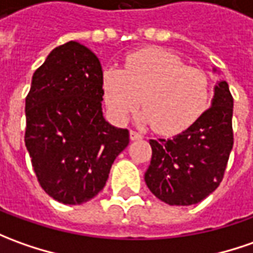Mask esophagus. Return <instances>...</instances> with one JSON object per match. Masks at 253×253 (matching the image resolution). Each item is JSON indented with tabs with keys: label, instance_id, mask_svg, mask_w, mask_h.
<instances>
[{
	"label": "esophagus",
	"instance_id": "1",
	"mask_svg": "<svg viewBox=\"0 0 253 253\" xmlns=\"http://www.w3.org/2000/svg\"><path fill=\"white\" fill-rule=\"evenodd\" d=\"M130 140H142V135L140 133H137V131H134V130H130Z\"/></svg>",
	"mask_w": 253,
	"mask_h": 253
}]
</instances>
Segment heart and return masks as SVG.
Returning <instances> with one entry per match:
<instances>
[{"label":"heart","instance_id":"heart-1","mask_svg":"<svg viewBox=\"0 0 253 253\" xmlns=\"http://www.w3.org/2000/svg\"><path fill=\"white\" fill-rule=\"evenodd\" d=\"M102 94L116 122H126L141 99L142 119L156 133L171 135L184 131L205 112L211 88L202 70L185 66L166 49L147 48L128 55L123 70L104 69Z\"/></svg>","mask_w":253,"mask_h":253}]
</instances>
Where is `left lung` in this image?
<instances>
[{"label":"left lung","instance_id":"obj_1","mask_svg":"<svg viewBox=\"0 0 253 253\" xmlns=\"http://www.w3.org/2000/svg\"><path fill=\"white\" fill-rule=\"evenodd\" d=\"M233 102L227 82H216L211 108L187 130L169 140H149L152 158L144 178L156 198L188 206L219 187L234 142Z\"/></svg>","mask_w":253,"mask_h":253}]
</instances>
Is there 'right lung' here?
<instances>
[{
	"instance_id": "add662e5",
	"label": "right lung",
	"mask_w": 253,
	"mask_h": 253,
	"mask_svg": "<svg viewBox=\"0 0 253 253\" xmlns=\"http://www.w3.org/2000/svg\"><path fill=\"white\" fill-rule=\"evenodd\" d=\"M102 97L101 62L77 41L54 48L33 75L25 144L39 183L58 202L94 198L128 145V130L105 120Z\"/></svg>"
}]
</instances>
